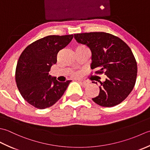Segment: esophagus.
Segmentation results:
<instances>
[{"mask_svg": "<svg viewBox=\"0 0 150 150\" xmlns=\"http://www.w3.org/2000/svg\"><path fill=\"white\" fill-rule=\"evenodd\" d=\"M79 81H80V83H81L82 85H83L84 86H87V85H88V84L90 83V81H87V80Z\"/></svg>", "mask_w": 150, "mask_h": 150, "instance_id": "esophagus-1", "label": "esophagus"}]
</instances>
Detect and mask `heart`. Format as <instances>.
I'll return each instance as SVG.
<instances>
[{
  "mask_svg": "<svg viewBox=\"0 0 150 150\" xmlns=\"http://www.w3.org/2000/svg\"><path fill=\"white\" fill-rule=\"evenodd\" d=\"M78 48H83V49H88V48L85 47L84 45H79L77 47H76V49H78ZM81 74L79 72H72L71 73V76H73V77H75V78H78L80 76Z\"/></svg>",
  "mask_w": 150,
  "mask_h": 150,
  "instance_id": "obj_1",
  "label": "heart"
}]
</instances>
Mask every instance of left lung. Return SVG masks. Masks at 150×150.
Segmentation results:
<instances>
[{
	"label": "left lung",
	"instance_id": "left-lung-1",
	"mask_svg": "<svg viewBox=\"0 0 150 150\" xmlns=\"http://www.w3.org/2000/svg\"><path fill=\"white\" fill-rule=\"evenodd\" d=\"M74 38L91 49V69H96V74L107 76L105 81H99L100 93L93 100L103 107H113L123 102L132 91L137 76V62L129 46L105 32L76 33Z\"/></svg>",
	"mask_w": 150,
	"mask_h": 150
}]
</instances>
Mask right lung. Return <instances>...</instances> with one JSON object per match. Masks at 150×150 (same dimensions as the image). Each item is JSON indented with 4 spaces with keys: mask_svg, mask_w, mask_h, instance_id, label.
Returning <instances> with one entry per match:
<instances>
[{
    "mask_svg": "<svg viewBox=\"0 0 150 150\" xmlns=\"http://www.w3.org/2000/svg\"><path fill=\"white\" fill-rule=\"evenodd\" d=\"M73 35H48L29 45L21 54L15 81L23 98L35 108L53 105L65 93L71 80L59 82L49 75L57 55L72 41Z\"/></svg>",
    "mask_w": 150,
    "mask_h": 150,
    "instance_id": "obj_1",
    "label": "right lung"
}]
</instances>
